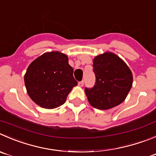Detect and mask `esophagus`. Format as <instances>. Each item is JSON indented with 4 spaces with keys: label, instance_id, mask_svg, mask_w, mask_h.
I'll return each instance as SVG.
<instances>
[{
    "label": "esophagus",
    "instance_id": "obj_1",
    "mask_svg": "<svg viewBox=\"0 0 156 156\" xmlns=\"http://www.w3.org/2000/svg\"><path fill=\"white\" fill-rule=\"evenodd\" d=\"M78 85L80 86V87H83V85H84V81L83 80H82V81H80L79 83H78Z\"/></svg>",
    "mask_w": 156,
    "mask_h": 156
}]
</instances>
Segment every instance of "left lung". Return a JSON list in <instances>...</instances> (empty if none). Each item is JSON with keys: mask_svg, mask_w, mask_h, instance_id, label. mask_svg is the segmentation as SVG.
Instances as JSON below:
<instances>
[{"mask_svg": "<svg viewBox=\"0 0 156 156\" xmlns=\"http://www.w3.org/2000/svg\"><path fill=\"white\" fill-rule=\"evenodd\" d=\"M96 82L86 87L89 102L99 109H109L125 100L133 85V74L126 64L112 53L99 55L93 60Z\"/></svg>", "mask_w": 156, "mask_h": 156, "instance_id": "1", "label": "left lung"}]
</instances>
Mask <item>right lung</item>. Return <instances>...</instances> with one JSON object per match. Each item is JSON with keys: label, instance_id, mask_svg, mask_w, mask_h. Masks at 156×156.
I'll return each instance as SVG.
<instances>
[{"label": "right lung", "instance_id": "obj_1", "mask_svg": "<svg viewBox=\"0 0 156 156\" xmlns=\"http://www.w3.org/2000/svg\"><path fill=\"white\" fill-rule=\"evenodd\" d=\"M67 56L60 52L46 53L30 64L24 76L28 95L41 107L54 109L66 102L77 85Z\"/></svg>", "mask_w": 156, "mask_h": 156}]
</instances>
